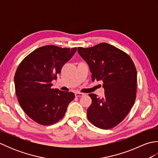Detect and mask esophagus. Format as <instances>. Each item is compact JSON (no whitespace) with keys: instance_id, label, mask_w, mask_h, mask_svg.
I'll return each mask as SVG.
<instances>
[{"instance_id":"obj_1","label":"esophagus","mask_w":158,"mask_h":158,"mask_svg":"<svg viewBox=\"0 0 158 158\" xmlns=\"http://www.w3.org/2000/svg\"><path fill=\"white\" fill-rule=\"evenodd\" d=\"M75 94V96H76V97H81V96H84V94L79 93V92H77V93Z\"/></svg>"}]
</instances>
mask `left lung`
Here are the masks:
<instances>
[{"label":"left lung","instance_id":"1","mask_svg":"<svg viewBox=\"0 0 158 158\" xmlns=\"http://www.w3.org/2000/svg\"><path fill=\"white\" fill-rule=\"evenodd\" d=\"M77 50L89 65L92 81H102L105 89L102 98L94 94H89L92 104L87 110L88 119L99 128H113L125 119L135 104V64L126 52L106 43L88 48L79 47Z\"/></svg>","mask_w":158,"mask_h":158}]
</instances>
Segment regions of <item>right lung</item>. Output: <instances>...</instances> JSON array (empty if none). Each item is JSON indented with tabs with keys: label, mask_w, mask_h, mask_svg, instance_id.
Listing matches in <instances>:
<instances>
[{
	"label": "right lung",
	"mask_w": 158,
	"mask_h": 158,
	"mask_svg": "<svg viewBox=\"0 0 158 158\" xmlns=\"http://www.w3.org/2000/svg\"><path fill=\"white\" fill-rule=\"evenodd\" d=\"M76 51L77 48L43 46L25 57L17 69L14 82L19 104L37 123L49 126L58 122L75 98L73 92L52 88V81L57 79Z\"/></svg>",
	"instance_id": "1"
}]
</instances>
